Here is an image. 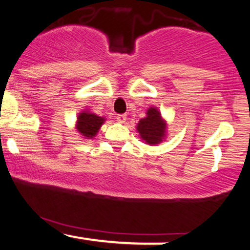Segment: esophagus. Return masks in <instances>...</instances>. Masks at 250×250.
<instances>
[{
	"label": "esophagus",
	"mask_w": 250,
	"mask_h": 250,
	"mask_svg": "<svg viewBox=\"0 0 250 250\" xmlns=\"http://www.w3.org/2000/svg\"><path fill=\"white\" fill-rule=\"evenodd\" d=\"M125 120H127V115H117L116 116V121L120 123H125Z\"/></svg>",
	"instance_id": "1"
}]
</instances>
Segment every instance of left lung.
<instances>
[{
    "label": "left lung",
    "mask_w": 250,
    "mask_h": 250,
    "mask_svg": "<svg viewBox=\"0 0 250 250\" xmlns=\"http://www.w3.org/2000/svg\"><path fill=\"white\" fill-rule=\"evenodd\" d=\"M136 130L146 145L157 146L167 137V121L157 107H150L146 116L137 123Z\"/></svg>",
    "instance_id": "1"
}]
</instances>
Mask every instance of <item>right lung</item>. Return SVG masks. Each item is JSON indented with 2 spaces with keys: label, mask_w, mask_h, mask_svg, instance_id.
<instances>
[{
  "label": "right lung",
  "mask_w": 250,
  "mask_h": 250,
  "mask_svg": "<svg viewBox=\"0 0 250 250\" xmlns=\"http://www.w3.org/2000/svg\"><path fill=\"white\" fill-rule=\"evenodd\" d=\"M105 122L104 117L97 116L89 109H84L76 117V131L85 140H93L96 136L102 125Z\"/></svg>",
  "instance_id": "add662e5"
}]
</instances>
